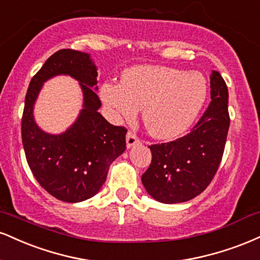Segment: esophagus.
I'll use <instances>...</instances> for the list:
<instances>
[{
  "label": "esophagus",
  "instance_id": "obj_1",
  "mask_svg": "<svg viewBox=\"0 0 260 260\" xmlns=\"http://www.w3.org/2000/svg\"><path fill=\"white\" fill-rule=\"evenodd\" d=\"M126 143H127V148H132V146L137 145V144L140 143V139L138 138V136H137L136 133H133L132 131H129V132L127 133V137H126Z\"/></svg>",
  "mask_w": 260,
  "mask_h": 260
}]
</instances>
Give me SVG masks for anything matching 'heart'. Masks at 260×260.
Masks as SVG:
<instances>
[{
	"mask_svg": "<svg viewBox=\"0 0 260 260\" xmlns=\"http://www.w3.org/2000/svg\"><path fill=\"white\" fill-rule=\"evenodd\" d=\"M207 81L198 71L138 65L122 75L121 83L105 82L103 102L117 120H132L143 108V121L152 137L172 139L191 126L207 98Z\"/></svg>",
	"mask_w": 260,
	"mask_h": 260,
	"instance_id": "b5f03b06",
	"label": "heart"
}]
</instances>
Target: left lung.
<instances>
[{
    "instance_id": "1",
    "label": "left lung",
    "mask_w": 260,
    "mask_h": 260,
    "mask_svg": "<svg viewBox=\"0 0 260 260\" xmlns=\"http://www.w3.org/2000/svg\"><path fill=\"white\" fill-rule=\"evenodd\" d=\"M226 83L218 71L211 75V99L191 132L173 142L150 145L152 158L142 176L149 195L162 203L189 201L211 184L226 143L230 116Z\"/></svg>"
}]
</instances>
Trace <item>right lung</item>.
<instances>
[{
    "mask_svg": "<svg viewBox=\"0 0 260 260\" xmlns=\"http://www.w3.org/2000/svg\"><path fill=\"white\" fill-rule=\"evenodd\" d=\"M57 74H70L79 81L84 109L73 126L54 136L39 129L32 110L43 82ZM96 77L89 54L60 49L31 79L25 96L21 140L27 165L40 185L64 202L94 196L105 183L110 165L126 149V128L109 123L98 112L102 102L94 90L98 89Z\"/></svg>",
    "mask_w": 260,
    "mask_h": 260,
    "instance_id": "add662e5",
    "label": "right lung"
}]
</instances>
